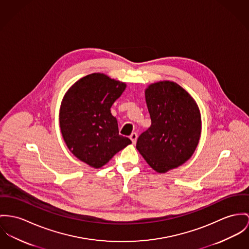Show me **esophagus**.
<instances>
[{"label":"esophagus","instance_id":"obj_1","mask_svg":"<svg viewBox=\"0 0 249 249\" xmlns=\"http://www.w3.org/2000/svg\"><path fill=\"white\" fill-rule=\"evenodd\" d=\"M137 136H138V135H137V134H136V133H133V134L130 135V138H131V140H132V142H133L134 144V143H135V142H136Z\"/></svg>","mask_w":249,"mask_h":249}]
</instances>
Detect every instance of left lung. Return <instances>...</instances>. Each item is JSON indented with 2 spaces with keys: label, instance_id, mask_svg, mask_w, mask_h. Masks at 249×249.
<instances>
[{
  "label": "left lung",
  "instance_id": "1",
  "mask_svg": "<svg viewBox=\"0 0 249 249\" xmlns=\"http://www.w3.org/2000/svg\"><path fill=\"white\" fill-rule=\"evenodd\" d=\"M151 127L139 135L136 149L154 171L174 169L194 153L201 134V115L192 96L172 81L153 83L145 92Z\"/></svg>",
  "mask_w": 249,
  "mask_h": 249
}]
</instances>
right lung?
<instances>
[{"label":"right lung","mask_w":249,"mask_h":249,"mask_svg":"<svg viewBox=\"0 0 249 249\" xmlns=\"http://www.w3.org/2000/svg\"><path fill=\"white\" fill-rule=\"evenodd\" d=\"M126 84L103 74L80 78L65 94L60 106L59 125L63 139L82 162L100 168L132 141L119 134L111 107Z\"/></svg>","instance_id":"add662e5"}]
</instances>
